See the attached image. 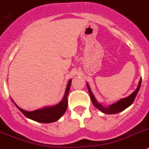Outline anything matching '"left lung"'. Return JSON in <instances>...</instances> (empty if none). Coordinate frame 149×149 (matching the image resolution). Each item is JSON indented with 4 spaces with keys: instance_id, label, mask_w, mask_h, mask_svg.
I'll return each mask as SVG.
<instances>
[{
    "instance_id": "1",
    "label": "left lung",
    "mask_w": 149,
    "mask_h": 149,
    "mask_svg": "<svg viewBox=\"0 0 149 149\" xmlns=\"http://www.w3.org/2000/svg\"><path fill=\"white\" fill-rule=\"evenodd\" d=\"M141 81H142V79H140V81H139V83L137 89L131 94V95H130V96L127 98L121 99V100H120L119 101L115 102L114 104H112V105H110L109 108L103 107L101 104L99 103V102L96 101V98L94 97L93 93L91 92V90H90V87H89L88 84H87V88H88L89 93H90V99H91V101H92L94 106L97 108L99 110H100V111H102L103 113H105V114H116V113L120 112V111H124V109H126L127 108L129 107L130 105H131L132 104H133V101H134L136 96L137 93H138L139 90V88H140Z\"/></svg>"
}]
</instances>
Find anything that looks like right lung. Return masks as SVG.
Returning <instances> with one entry per match:
<instances>
[{
    "mask_svg": "<svg viewBox=\"0 0 149 149\" xmlns=\"http://www.w3.org/2000/svg\"><path fill=\"white\" fill-rule=\"evenodd\" d=\"M72 80H69L67 87H66L65 96L62 101L59 104L55 106L52 107H46L41 109H38L33 111H27L22 109L16 105L15 102V105L18 108V109L25 115L26 118L31 119L35 121L40 122V123H52L58 120L61 117L65 112L67 107H68V95L69 93L70 87H71Z\"/></svg>",
    "mask_w": 149,
    "mask_h": 149,
    "instance_id": "1",
    "label": "right lung"
}]
</instances>
